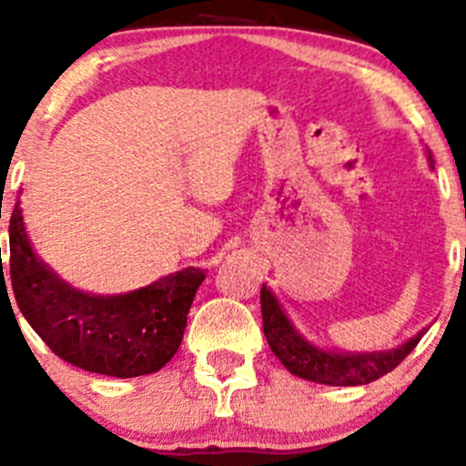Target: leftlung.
<instances>
[{
    "mask_svg": "<svg viewBox=\"0 0 466 466\" xmlns=\"http://www.w3.org/2000/svg\"><path fill=\"white\" fill-rule=\"evenodd\" d=\"M261 318L268 345H270L272 354L281 360V365L295 377L324 385L372 383L383 374L392 372L415 350L417 342L426 333L424 329L397 350L379 351V354L377 351L374 354H336V351L318 350L316 345L307 342L295 331L275 295L266 286H261Z\"/></svg>",
    "mask_w": 466,
    "mask_h": 466,
    "instance_id": "1",
    "label": "left lung"
}]
</instances>
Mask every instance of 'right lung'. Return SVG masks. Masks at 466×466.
Instances as JSON below:
<instances>
[{
	"label": "right lung",
	"mask_w": 466,
	"mask_h": 466,
	"mask_svg": "<svg viewBox=\"0 0 466 466\" xmlns=\"http://www.w3.org/2000/svg\"><path fill=\"white\" fill-rule=\"evenodd\" d=\"M8 234L15 302L56 356L116 379L153 374L173 359L205 270L182 268L133 293L89 295L60 281L33 255L20 203L11 214ZM0 286L6 289L4 266Z\"/></svg>",
	"instance_id": "obj_1"
}]
</instances>
